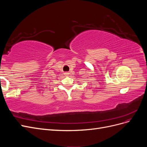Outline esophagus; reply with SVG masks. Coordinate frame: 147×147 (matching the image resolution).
<instances>
[{"label": "esophagus", "mask_w": 147, "mask_h": 147, "mask_svg": "<svg viewBox=\"0 0 147 147\" xmlns=\"http://www.w3.org/2000/svg\"><path fill=\"white\" fill-rule=\"evenodd\" d=\"M64 74H65V75H69V74L68 72H65Z\"/></svg>", "instance_id": "obj_1"}]
</instances>
